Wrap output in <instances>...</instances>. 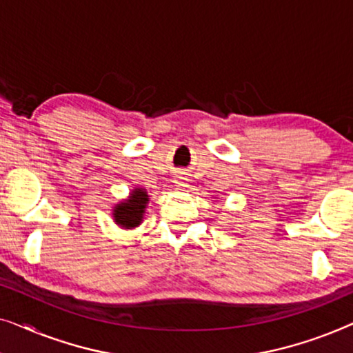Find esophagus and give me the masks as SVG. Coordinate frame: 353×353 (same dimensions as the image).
I'll return each instance as SVG.
<instances>
[{"label":"esophagus","instance_id":"1","mask_svg":"<svg viewBox=\"0 0 353 353\" xmlns=\"http://www.w3.org/2000/svg\"><path fill=\"white\" fill-rule=\"evenodd\" d=\"M175 185H176L178 188H186V186H188L186 178L183 176V175H178V176H175Z\"/></svg>","mask_w":353,"mask_h":353}]
</instances>
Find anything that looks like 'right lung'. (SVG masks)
Returning <instances> with one entry per match:
<instances>
[{
	"mask_svg": "<svg viewBox=\"0 0 353 353\" xmlns=\"http://www.w3.org/2000/svg\"><path fill=\"white\" fill-rule=\"evenodd\" d=\"M149 202L148 191L144 188H133L127 199L117 202L112 209L115 225L125 230H133L143 223Z\"/></svg>",
	"mask_w": 353,
	"mask_h": 353,
	"instance_id": "add662e5",
	"label": "right lung"
}]
</instances>
